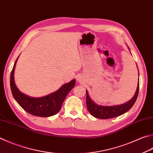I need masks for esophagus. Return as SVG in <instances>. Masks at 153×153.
Instances as JSON below:
<instances>
[{"label": "esophagus", "mask_w": 153, "mask_h": 153, "mask_svg": "<svg viewBox=\"0 0 153 153\" xmlns=\"http://www.w3.org/2000/svg\"><path fill=\"white\" fill-rule=\"evenodd\" d=\"M78 80H79V81H80V80H80V79H81V77H80V76H79V77H78Z\"/></svg>", "instance_id": "obj_1"}]
</instances>
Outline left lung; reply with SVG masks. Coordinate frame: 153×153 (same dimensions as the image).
Listing matches in <instances>:
<instances>
[{
    "label": "left lung",
    "instance_id": "1",
    "mask_svg": "<svg viewBox=\"0 0 153 153\" xmlns=\"http://www.w3.org/2000/svg\"><path fill=\"white\" fill-rule=\"evenodd\" d=\"M138 68V67H137ZM139 71V70H138ZM139 91V80L138 82L137 88L136 93H135L134 97L128 101L127 102L124 103L123 105H114V106H102L99 105L97 103L91 100V97H89L88 91L86 90V106H87L88 111L90 112L92 116L95 118L100 119H108L111 118L117 117L120 116L132 107L134 102H136L138 94Z\"/></svg>",
    "mask_w": 153,
    "mask_h": 153
}]
</instances>
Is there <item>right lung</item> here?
<instances>
[{
	"label": "right lung",
	"instance_id": "add662e5",
	"mask_svg": "<svg viewBox=\"0 0 153 153\" xmlns=\"http://www.w3.org/2000/svg\"><path fill=\"white\" fill-rule=\"evenodd\" d=\"M18 59L19 57L14 62L10 79L11 91L16 101L25 111L36 117H48L58 113L67 95L74 86L75 79L63 85L59 90L47 96L37 98L29 97L21 93L14 82V68Z\"/></svg>",
	"mask_w": 153,
	"mask_h": 153
}]
</instances>
